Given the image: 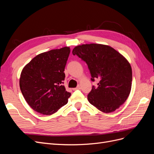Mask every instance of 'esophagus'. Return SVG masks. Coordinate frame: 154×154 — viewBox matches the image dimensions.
Listing matches in <instances>:
<instances>
[{"label": "esophagus", "instance_id": "esophagus-1", "mask_svg": "<svg viewBox=\"0 0 154 154\" xmlns=\"http://www.w3.org/2000/svg\"><path fill=\"white\" fill-rule=\"evenodd\" d=\"M80 88H81V87H80V85H78V86H77L76 88H73V91L79 90V89H80Z\"/></svg>", "mask_w": 154, "mask_h": 154}]
</instances>
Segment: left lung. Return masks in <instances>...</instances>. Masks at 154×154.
Instances as JSON below:
<instances>
[{
	"instance_id": "1",
	"label": "left lung",
	"mask_w": 154,
	"mask_h": 154,
	"mask_svg": "<svg viewBox=\"0 0 154 154\" xmlns=\"http://www.w3.org/2000/svg\"><path fill=\"white\" fill-rule=\"evenodd\" d=\"M72 54L86 62L91 80H98L87 96L91 104L109 113L125 103L131 91L132 72L123 55L109 45L97 44L78 45Z\"/></svg>"
}]
</instances>
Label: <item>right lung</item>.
Segmentation results:
<instances>
[{
	"mask_svg": "<svg viewBox=\"0 0 154 154\" xmlns=\"http://www.w3.org/2000/svg\"><path fill=\"white\" fill-rule=\"evenodd\" d=\"M70 48L64 47L41 53L22 69L20 88L35 111L51 115L66 105L71 94L63 85Z\"/></svg>",
	"mask_w": 154,
	"mask_h": 154,
	"instance_id": "obj_1",
	"label": "right lung"
}]
</instances>
